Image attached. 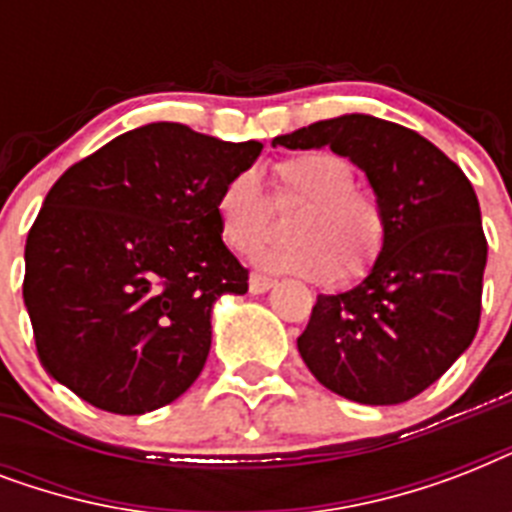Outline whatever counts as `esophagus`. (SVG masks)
Masks as SVG:
<instances>
[{"mask_svg": "<svg viewBox=\"0 0 512 512\" xmlns=\"http://www.w3.org/2000/svg\"><path fill=\"white\" fill-rule=\"evenodd\" d=\"M273 284H276V281H273L271 276H263V273H252V276H249V292H252V295H263V292H268Z\"/></svg>", "mask_w": 512, "mask_h": 512, "instance_id": "34e87169", "label": "esophagus"}]
</instances>
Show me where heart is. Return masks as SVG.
<instances>
[{"instance_id":"1","label":"heart","mask_w":512,"mask_h":512,"mask_svg":"<svg viewBox=\"0 0 512 512\" xmlns=\"http://www.w3.org/2000/svg\"><path fill=\"white\" fill-rule=\"evenodd\" d=\"M276 201L303 204L292 223V247H265L255 263L273 273H297L313 281H358L372 273L388 244V215L382 201L356 185L348 156L313 148L273 164ZM220 239L236 255L260 247L271 228V207L260 177L236 172L215 199Z\"/></svg>"}]
</instances>
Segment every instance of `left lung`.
<instances>
[{
	"mask_svg": "<svg viewBox=\"0 0 512 512\" xmlns=\"http://www.w3.org/2000/svg\"><path fill=\"white\" fill-rule=\"evenodd\" d=\"M273 146L324 148L364 170L388 215L385 252L358 287L319 295L297 348L313 377L358 404H404L468 350L481 319L486 236L457 164L401 124L345 114Z\"/></svg>",
	"mask_w": 512,
	"mask_h": 512,
	"instance_id": "1",
	"label": "left lung"
}]
</instances>
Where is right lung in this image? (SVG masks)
I'll return each instance as SVG.
<instances>
[{
    "mask_svg": "<svg viewBox=\"0 0 512 512\" xmlns=\"http://www.w3.org/2000/svg\"><path fill=\"white\" fill-rule=\"evenodd\" d=\"M260 151L156 122L58 177L28 231L23 276L47 374L114 414L154 412L191 388L212 305L249 287L217 231V191Z\"/></svg>",
    "mask_w": 512,
    "mask_h": 512,
    "instance_id": "right-lung-1",
    "label": "right lung"
}]
</instances>
